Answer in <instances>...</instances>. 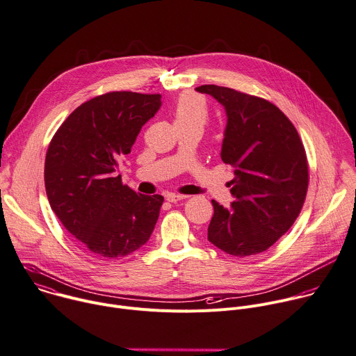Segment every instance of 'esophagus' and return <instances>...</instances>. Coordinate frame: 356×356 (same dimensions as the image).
<instances>
[{
  "label": "esophagus",
  "mask_w": 356,
  "mask_h": 356,
  "mask_svg": "<svg viewBox=\"0 0 356 356\" xmlns=\"http://www.w3.org/2000/svg\"><path fill=\"white\" fill-rule=\"evenodd\" d=\"M186 198H188V195H181V194H168L166 195V200L169 202H177V201H181Z\"/></svg>",
  "instance_id": "34e87169"
}]
</instances>
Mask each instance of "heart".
<instances>
[{
	"mask_svg": "<svg viewBox=\"0 0 356 356\" xmlns=\"http://www.w3.org/2000/svg\"><path fill=\"white\" fill-rule=\"evenodd\" d=\"M173 115L176 126L200 124L204 126L208 118V107L205 100L193 92H186L177 99Z\"/></svg>",
	"mask_w": 356,
	"mask_h": 356,
	"instance_id": "obj_1",
	"label": "heart"
}]
</instances>
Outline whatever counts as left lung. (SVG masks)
<instances>
[{
    "instance_id": "obj_1",
    "label": "left lung",
    "mask_w": 356,
    "mask_h": 356,
    "mask_svg": "<svg viewBox=\"0 0 356 356\" xmlns=\"http://www.w3.org/2000/svg\"><path fill=\"white\" fill-rule=\"evenodd\" d=\"M226 111L220 158L234 168L223 208L215 200L208 241L234 257L270 249L303 207L309 169L305 147L289 118L271 102L218 85H201Z\"/></svg>"
}]
</instances>
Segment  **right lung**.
<instances>
[{
	"label": "right lung",
	"mask_w": 356,
	"mask_h": 356,
	"mask_svg": "<svg viewBox=\"0 0 356 356\" xmlns=\"http://www.w3.org/2000/svg\"><path fill=\"white\" fill-rule=\"evenodd\" d=\"M161 104V95L108 92L78 106L50 141V207L93 257L129 256L154 232L163 197L137 194L115 172Z\"/></svg>",
	"instance_id": "obj_1"
}]
</instances>
